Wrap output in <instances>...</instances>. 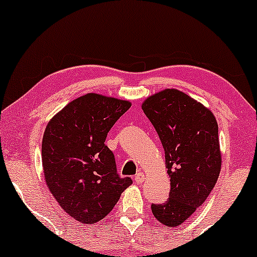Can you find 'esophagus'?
Masks as SVG:
<instances>
[{
  "label": "esophagus",
  "instance_id": "obj_1",
  "mask_svg": "<svg viewBox=\"0 0 257 257\" xmlns=\"http://www.w3.org/2000/svg\"><path fill=\"white\" fill-rule=\"evenodd\" d=\"M145 178H146V176L145 174L143 173V172H139V173L137 174V176H135V182L137 183H139V184H142V183H144V180H145Z\"/></svg>",
  "mask_w": 257,
  "mask_h": 257
}]
</instances>
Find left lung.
Here are the masks:
<instances>
[{
	"mask_svg": "<svg viewBox=\"0 0 257 257\" xmlns=\"http://www.w3.org/2000/svg\"><path fill=\"white\" fill-rule=\"evenodd\" d=\"M165 149L170 197L151 205L160 223L178 227L201 206L222 166L218 124L212 112L177 89H165L142 103Z\"/></svg>",
	"mask_w": 257,
	"mask_h": 257,
	"instance_id": "obj_1",
	"label": "left lung"
}]
</instances>
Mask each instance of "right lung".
Wrapping results in <instances>:
<instances>
[{
	"mask_svg": "<svg viewBox=\"0 0 257 257\" xmlns=\"http://www.w3.org/2000/svg\"><path fill=\"white\" fill-rule=\"evenodd\" d=\"M131 106V101L89 92L47 123L41 148L47 188L62 210L81 223L105 218L133 183L118 176L113 152L105 145L109 129Z\"/></svg>",
	"mask_w": 257,
	"mask_h": 257,
	"instance_id": "right-lung-1",
	"label": "right lung"
}]
</instances>
